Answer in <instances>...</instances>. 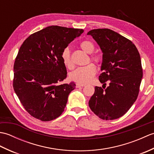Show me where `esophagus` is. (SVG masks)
<instances>
[{"label":"esophagus","mask_w":154,"mask_h":154,"mask_svg":"<svg viewBox=\"0 0 154 154\" xmlns=\"http://www.w3.org/2000/svg\"><path fill=\"white\" fill-rule=\"evenodd\" d=\"M85 86V85H83V84H80V83H77L76 84V87L77 88H79L80 87H84Z\"/></svg>","instance_id":"34e87169"}]
</instances>
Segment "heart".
<instances>
[{"label":"heart","instance_id":"1","mask_svg":"<svg viewBox=\"0 0 154 154\" xmlns=\"http://www.w3.org/2000/svg\"><path fill=\"white\" fill-rule=\"evenodd\" d=\"M80 47L86 53L91 54L94 50V45L92 42L89 40L83 41L80 44ZM91 59L94 61L98 63L100 61V57L98 55H92ZM61 60L65 67L68 69L73 67V63L71 59V51L69 48L66 47L61 53ZM96 67L93 63L88 64L85 66L78 67L72 71L69 75L71 80L80 84H87L91 82V81L96 73Z\"/></svg>","mask_w":154,"mask_h":154}]
</instances>
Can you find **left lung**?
Instances as JSON below:
<instances>
[{
	"label": "left lung",
	"mask_w": 154,
	"mask_h": 154,
	"mask_svg": "<svg viewBox=\"0 0 154 154\" xmlns=\"http://www.w3.org/2000/svg\"><path fill=\"white\" fill-rule=\"evenodd\" d=\"M87 35L93 37L103 53V73L99 79L103 85L94 87L89 107L103 120L119 119L128 112L138 95L143 76L140 54L131 41L110 29H94ZM106 80L110 82L107 88Z\"/></svg>",
	"instance_id": "left-lung-1"
}]
</instances>
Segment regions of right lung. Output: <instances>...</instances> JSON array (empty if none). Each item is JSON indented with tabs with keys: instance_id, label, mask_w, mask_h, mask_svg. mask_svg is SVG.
<instances>
[{
	"instance_id": "add662e5",
	"label": "right lung",
	"mask_w": 154,
	"mask_h": 154,
	"mask_svg": "<svg viewBox=\"0 0 154 154\" xmlns=\"http://www.w3.org/2000/svg\"><path fill=\"white\" fill-rule=\"evenodd\" d=\"M84 32L82 29L51 26L26 38L14 65L13 87L31 116L50 121L64 111L75 84H59L67 77L61 53Z\"/></svg>"
}]
</instances>
